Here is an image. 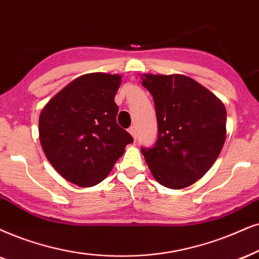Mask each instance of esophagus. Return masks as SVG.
<instances>
[{
    "instance_id": "1",
    "label": "esophagus",
    "mask_w": 259,
    "mask_h": 259,
    "mask_svg": "<svg viewBox=\"0 0 259 259\" xmlns=\"http://www.w3.org/2000/svg\"><path fill=\"white\" fill-rule=\"evenodd\" d=\"M129 133L132 134V136L136 140V126L135 125H132L129 127Z\"/></svg>"
}]
</instances>
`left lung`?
Listing matches in <instances>:
<instances>
[{"mask_svg":"<svg viewBox=\"0 0 259 259\" xmlns=\"http://www.w3.org/2000/svg\"><path fill=\"white\" fill-rule=\"evenodd\" d=\"M158 120V140L141 152L160 184L183 189L217 161L226 139V107L217 96L184 75H143Z\"/></svg>","mask_w":259,"mask_h":259,"instance_id":"left-lung-1","label":"left lung"}]
</instances>
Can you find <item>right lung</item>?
Returning a JSON list of instances; mask_svg holds the SVG:
<instances>
[{
  "instance_id": "1",
  "label": "right lung",
  "mask_w": 259,
  "mask_h": 259,
  "mask_svg": "<svg viewBox=\"0 0 259 259\" xmlns=\"http://www.w3.org/2000/svg\"><path fill=\"white\" fill-rule=\"evenodd\" d=\"M119 75H82L49 101L39 117V139L54 168L78 186L99 184L134 139L117 124Z\"/></svg>"
}]
</instances>
